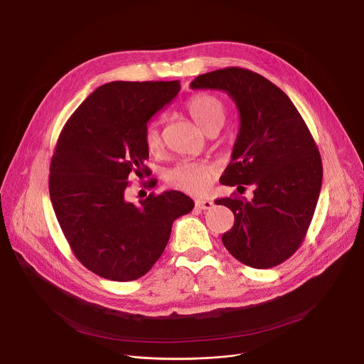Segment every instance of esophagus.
<instances>
[{
	"mask_svg": "<svg viewBox=\"0 0 364 364\" xmlns=\"http://www.w3.org/2000/svg\"><path fill=\"white\" fill-rule=\"evenodd\" d=\"M213 206V202L212 200H208V199H199L196 200V208H199L200 210H208Z\"/></svg>",
	"mask_w": 364,
	"mask_h": 364,
	"instance_id": "esophagus-1",
	"label": "esophagus"
}]
</instances>
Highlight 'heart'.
Wrapping results in <instances>:
<instances>
[{
  "mask_svg": "<svg viewBox=\"0 0 364 364\" xmlns=\"http://www.w3.org/2000/svg\"><path fill=\"white\" fill-rule=\"evenodd\" d=\"M187 111L196 124L209 134L213 130H220L225 119V107L213 95L200 93L193 96L187 102ZM144 143L152 154L162 151L164 141L158 123H151L144 132ZM213 174V168L208 162L202 161H183L176 165L168 174V181L171 186L191 193L200 195L209 188Z\"/></svg>",
  "mask_w": 364,
  "mask_h": 364,
  "instance_id": "1",
  "label": "heart"
}]
</instances>
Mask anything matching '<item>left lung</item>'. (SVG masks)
<instances>
[{
	"label": "left lung",
	"instance_id": "8db88e82",
	"mask_svg": "<svg viewBox=\"0 0 364 364\" xmlns=\"http://www.w3.org/2000/svg\"><path fill=\"white\" fill-rule=\"evenodd\" d=\"M190 87L227 92L240 114L221 183L255 191L252 200H215L235 218L223 243L250 268H274L299 249L316 209L323 177L316 143L291 100L257 73L221 68L198 76Z\"/></svg>",
	"mask_w": 364,
	"mask_h": 364
}]
</instances>
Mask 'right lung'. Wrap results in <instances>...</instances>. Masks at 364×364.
<instances>
[{
    "label": "right lung",
    "instance_id": "right-lung-1",
    "mask_svg": "<svg viewBox=\"0 0 364 364\" xmlns=\"http://www.w3.org/2000/svg\"><path fill=\"white\" fill-rule=\"evenodd\" d=\"M180 82H111L93 90L65 123L51 161L50 196L75 256L93 274L127 282L161 257L173 223L195 203L177 190L126 199L132 176H151L144 143L151 118ZM155 186V180L149 181Z\"/></svg>",
    "mask_w": 364,
    "mask_h": 364
}]
</instances>
